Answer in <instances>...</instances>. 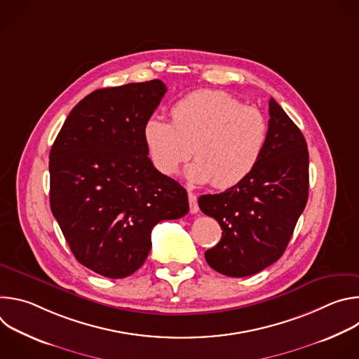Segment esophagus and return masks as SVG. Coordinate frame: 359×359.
<instances>
[{"label":"esophagus","instance_id":"esophagus-1","mask_svg":"<svg viewBox=\"0 0 359 359\" xmlns=\"http://www.w3.org/2000/svg\"><path fill=\"white\" fill-rule=\"evenodd\" d=\"M189 206H190V213L196 215L198 212V204H197V197L193 193H189Z\"/></svg>","mask_w":359,"mask_h":359}]
</instances>
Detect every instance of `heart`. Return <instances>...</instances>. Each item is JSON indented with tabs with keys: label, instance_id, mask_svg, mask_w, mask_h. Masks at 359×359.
Returning a JSON list of instances; mask_svg holds the SVG:
<instances>
[{
	"label": "heart",
	"instance_id": "heart-1",
	"mask_svg": "<svg viewBox=\"0 0 359 359\" xmlns=\"http://www.w3.org/2000/svg\"><path fill=\"white\" fill-rule=\"evenodd\" d=\"M172 122L149 116L142 128L147 155L158 172L172 176L191 156L186 177L198 184L229 189L257 166L267 143L266 116L230 93L200 89L179 99Z\"/></svg>",
	"mask_w": 359,
	"mask_h": 359
}]
</instances>
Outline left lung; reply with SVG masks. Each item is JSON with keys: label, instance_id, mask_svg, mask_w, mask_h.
Segmentation results:
<instances>
[{"label": "left lung", "instance_id": "1", "mask_svg": "<svg viewBox=\"0 0 359 359\" xmlns=\"http://www.w3.org/2000/svg\"><path fill=\"white\" fill-rule=\"evenodd\" d=\"M269 112L267 143L257 166L226 191L198 198L200 210L223 230L204 257L229 277L252 276L276 263L309 200L306 142L273 97Z\"/></svg>", "mask_w": 359, "mask_h": 359}]
</instances>
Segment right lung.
<instances>
[{
    "mask_svg": "<svg viewBox=\"0 0 359 359\" xmlns=\"http://www.w3.org/2000/svg\"><path fill=\"white\" fill-rule=\"evenodd\" d=\"M166 90L159 79L93 90L50 147V210L75 259L108 278L140 269L151 229L189 212L187 191L151 165L142 136Z\"/></svg>",
    "mask_w": 359,
    "mask_h": 359,
    "instance_id": "1",
    "label": "right lung"
}]
</instances>
